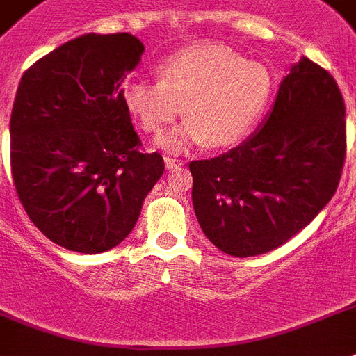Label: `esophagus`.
Listing matches in <instances>:
<instances>
[{
  "label": "esophagus",
  "instance_id": "34e87169",
  "mask_svg": "<svg viewBox=\"0 0 356 356\" xmlns=\"http://www.w3.org/2000/svg\"><path fill=\"white\" fill-rule=\"evenodd\" d=\"M163 161H165V167L169 169V171H172V169H178V167L184 165V163H181V160H176V158H171V156H165L163 158Z\"/></svg>",
  "mask_w": 356,
  "mask_h": 356
}]
</instances>
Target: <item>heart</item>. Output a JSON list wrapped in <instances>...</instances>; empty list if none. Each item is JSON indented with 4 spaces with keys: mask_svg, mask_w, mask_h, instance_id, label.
Returning <instances> with one entry per match:
<instances>
[{
    "mask_svg": "<svg viewBox=\"0 0 356 356\" xmlns=\"http://www.w3.org/2000/svg\"><path fill=\"white\" fill-rule=\"evenodd\" d=\"M273 94L266 65L214 41L185 47L161 61L158 81L132 79L123 104L145 132L158 134L184 113V123L158 138V147L184 152L207 143L227 149L248 136Z\"/></svg>",
    "mask_w": 356,
    "mask_h": 356,
    "instance_id": "b5f03b06",
    "label": "heart"
}]
</instances>
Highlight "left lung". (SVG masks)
Wrapping results in <instances>:
<instances>
[{
    "instance_id": "left-lung-1",
    "label": "left lung",
    "mask_w": 356,
    "mask_h": 356,
    "mask_svg": "<svg viewBox=\"0 0 356 356\" xmlns=\"http://www.w3.org/2000/svg\"><path fill=\"white\" fill-rule=\"evenodd\" d=\"M346 107L333 76L302 56L254 134L222 156L191 161L193 207L211 242L231 257L280 248L339 187Z\"/></svg>"
}]
</instances>
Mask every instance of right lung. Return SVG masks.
<instances>
[{
    "mask_svg": "<svg viewBox=\"0 0 356 356\" xmlns=\"http://www.w3.org/2000/svg\"><path fill=\"white\" fill-rule=\"evenodd\" d=\"M145 47L136 36L83 34L22 76L10 114V169L32 224L69 251L122 243L163 175L140 152L122 83Z\"/></svg>",
    "mask_w": 356,
    "mask_h": 356,
    "instance_id": "add662e5",
    "label": "right lung"
}]
</instances>
